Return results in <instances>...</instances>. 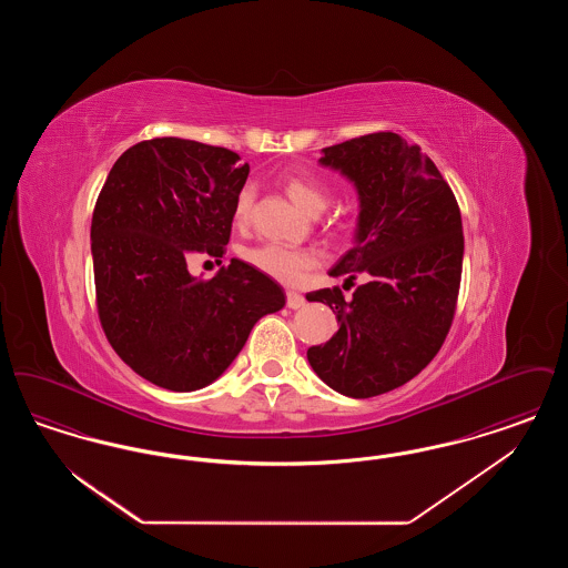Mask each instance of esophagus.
<instances>
[{
    "label": "esophagus",
    "mask_w": 568,
    "mask_h": 568,
    "mask_svg": "<svg viewBox=\"0 0 568 568\" xmlns=\"http://www.w3.org/2000/svg\"><path fill=\"white\" fill-rule=\"evenodd\" d=\"M304 304H306V297L302 296V294H296V292H287V306H290L292 311L302 308Z\"/></svg>",
    "instance_id": "1"
}]
</instances>
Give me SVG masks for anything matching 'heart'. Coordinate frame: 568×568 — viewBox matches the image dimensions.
<instances>
[{
    "instance_id": "b5f03b06",
    "label": "heart",
    "mask_w": 568,
    "mask_h": 568,
    "mask_svg": "<svg viewBox=\"0 0 568 568\" xmlns=\"http://www.w3.org/2000/svg\"><path fill=\"white\" fill-rule=\"evenodd\" d=\"M285 191L287 195L296 202L297 206L308 213V215H320L324 213L329 195L317 179L308 176H287L285 179ZM253 202V191L251 187H243L236 195L234 204V221L243 225L251 211ZM244 262L251 264L264 274H268L274 281L283 285H297L306 272L315 268L320 264V255L308 248H297V246H287V244L264 243L257 246H251L243 253Z\"/></svg>"
}]
</instances>
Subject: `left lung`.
<instances>
[{"label": "left lung", "mask_w": 568, "mask_h": 568, "mask_svg": "<svg viewBox=\"0 0 568 568\" xmlns=\"http://www.w3.org/2000/svg\"><path fill=\"white\" fill-rule=\"evenodd\" d=\"M320 165L353 183L359 202L353 248L329 276L366 281L349 302L338 287L306 296L338 320V332L306 357L334 392L371 398L419 375L440 349L458 300L462 216L433 160L403 135L327 146Z\"/></svg>", "instance_id": "8db88e82"}]
</instances>
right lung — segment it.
Here are the masks:
<instances>
[{"instance_id":"right-lung-1","label":"right lung","mask_w":568,"mask_h":568,"mask_svg":"<svg viewBox=\"0 0 568 568\" xmlns=\"http://www.w3.org/2000/svg\"><path fill=\"white\" fill-rule=\"evenodd\" d=\"M248 163L223 146L153 138L109 172L91 221L100 322L140 377L172 389L211 385L264 315L285 306L268 274L232 260L193 276V255L223 257ZM221 264V262H219Z\"/></svg>"}]
</instances>
